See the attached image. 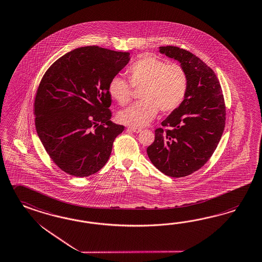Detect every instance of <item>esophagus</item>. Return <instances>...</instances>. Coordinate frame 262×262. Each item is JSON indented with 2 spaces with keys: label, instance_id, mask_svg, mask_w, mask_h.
<instances>
[{
  "label": "esophagus",
  "instance_id": "esophagus-1",
  "mask_svg": "<svg viewBox=\"0 0 262 262\" xmlns=\"http://www.w3.org/2000/svg\"><path fill=\"white\" fill-rule=\"evenodd\" d=\"M127 130H130V131H132V132H134V133H140L141 131V128L135 127H128Z\"/></svg>",
  "mask_w": 262,
  "mask_h": 262
}]
</instances>
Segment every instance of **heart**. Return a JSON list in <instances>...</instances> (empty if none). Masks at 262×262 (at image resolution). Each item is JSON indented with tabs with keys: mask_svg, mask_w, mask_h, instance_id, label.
Listing matches in <instances>:
<instances>
[{
	"mask_svg": "<svg viewBox=\"0 0 262 262\" xmlns=\"http://www.w3.org/2000/svg\"><path fill=\"white\" fill-rule=\"evenodd\" d=\"M129 81L114 76L108 84L109 95L121 105L131 101L133 88L141 90V101L121 110L118 120L130 126H144L156 117L158 111L170 114L181 106L187 96L188 76L177 63L169 64L155 55L144 54L127 69Z\"/></svg>",
	"mask_w": 262,
	"mask_h": 262,
	"instance_id": "1",
	"label": "heart"
}]
</instances>
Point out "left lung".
<instances>
[{
	"mask_svg": "<svg viewBox=\"0 0 262 262\" xmlns=\"http://www.w3.org/2000/svg\"><path fill=\"white\" fill-rule=\"evenodd\" d=\"M160 52L181 63L189 85L183 103L161 122L169 129H156L147 155L161 173L181 178L202 168L214 153L225 126V103L215 72L200 58L170 46Z\"/></svg>",
	"mask_w": 262,
	"mask_h": 262,
	"instance_id": "obj_1",
	"label": "left lung"
}]
</instances>
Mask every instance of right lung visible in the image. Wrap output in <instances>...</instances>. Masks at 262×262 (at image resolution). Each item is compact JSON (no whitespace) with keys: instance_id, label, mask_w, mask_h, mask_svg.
Segmentation results:
<instances>
[{"instance_id":"1","label":"right lung","mask_w":262,"mask_h":262,"mask_svg":"<svg viewBox=\"0 0 262 262\" xmlns=\"http://www.w3.org/2000/svg\"><path fill=\"white\" fill-rule=\"evenodd\" d=\"M129 52L99 47L76 48L43 75L35 103L38 136L55 164L75 177L105 165L115 139L124 130L110 121V80L124 68Z\"/></svg>"}]
</instances>
